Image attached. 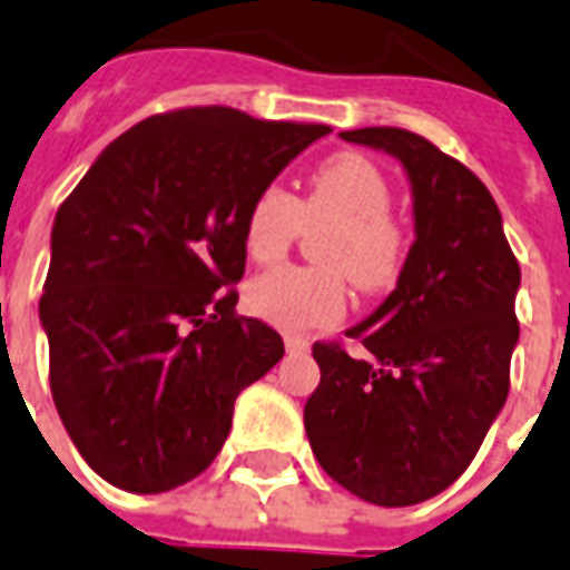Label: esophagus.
<instances>
[{
  "mask_svg": "<svg viewBox=\"0 0 570 570\" xmlns=\"http://www.w3.org/2000/svg\"><path fill=\"white\" fill-rule=\"evenodd\" d=\"M284 343H286V352H289V355H304V352L311 348V343H307V340L293 337V334H286Z\"/></svg>",
  "mask_w": 570,
  "mask_h": 570,
  "instance_id": "1",
  "label": "esophagus"
}]
</instances>
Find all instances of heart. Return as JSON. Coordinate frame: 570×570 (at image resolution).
I'll list each match as a JSON object with an SVG mask.
<instances>
[{"label": "heart", "instance_id": "1", "mask_svg": "<svg viewBox=\"0 0 570 570\" xmlns=\"http://www.w3.org/2000/svg\"><path fill=\"white\" fill-rule=\"evenodd\" d=\"M390 204V180L361 154L325 159L298 200L281 186L259 189L242 230L254 263L284 257L304 227L331 224V230L316 242L325 266H281L250 281L245 293L250 313L284 331L320 328L346 313V275L366 293L393 284L405 257V233Z\"/></svg>", "mask_w": 570, "mask_h": 570}]
</instances>
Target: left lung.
<instances>
[{"label": "left lung", "mask_w": 570, "mask_h": 570, "mask_svg": "<svg viewBox=\"0 0 570 570\" xmlns=\"http://www.w3.org/2000/svg\"><path fill=\"white\" fill-rule=\"evenodd\" d=\"M343 141L402 163L414 245L396 289L348 328L370 352L316 343L320 387L304 405L313 455L366 503L414 505L468 470L509 396L521 266L476 174L416 132L366 127Z\"/></svg>", "instance_id": "obj_1"}]
</instances>
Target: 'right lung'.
Segmentation results:
<instances>
[{"instance_id": "right-lung-1", "label": "right lung", "mask_w": 570, "mask_h": 570, "mask_svg": "<svg viewBox=\"0 0 570 570\" xmlns=\"http://www.w3.org/2000/svg\"><path fill=\"white\" fill-rule=\"evenodd\" d=\"M328 132L227 106L154 115L58 206L40 298L49 387L109 485L163 494L204 473L236 396L284 357L227 286L245 275L250 200Z\"/></svg>"}]
</instances>
